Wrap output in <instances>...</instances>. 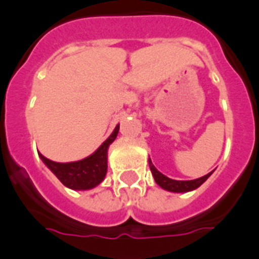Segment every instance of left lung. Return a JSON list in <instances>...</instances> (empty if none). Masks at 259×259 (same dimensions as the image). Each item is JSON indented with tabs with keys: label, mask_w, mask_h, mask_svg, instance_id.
Masks as SVG:
<instances>
[{
	"label": "left lung",
	"mask_w": 259,
	"mask_h": 259,
	"mask_svg": "<svg viewBox=\"0 0 259 259\" xmlns=\"http://www.w3.org/2000/svg\"><path fill=\"white\" fill-rule=\"evenodd\" d=\"M150 163V169L152 172V176L155 177V181L159 186H161L165 190H169V192H175V193H185V192H190V190H194L197 189L198 186H201L202 184L206 181V180L210 177V175L212 172L207 173L206 176L201 177V179L197 180H192V181H177V180H172L169 177L164 176L163 173H160L156 168L152 165L151 160L148 161Z\"/></svg>",
	"instance_id": "1"
}]
</instances>
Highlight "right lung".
Segmentation results:
<instances>
[{"mask_svg":"<svg viewBox=\"0 0 259 259\" xmlns=\"http://www.w3.org/2000/svg\"><path fill=\"white\" fill-rule=\"evenodd\" d=\"M120 126L117 125L111 137L96 150L91 156L74 163H56L47 157H40L46 163L47 167L55 173L57 179L67 188L74 190H87L95 188L102 183L107 173V151L108 147L116 139Z\"/></svg>","mask_w":259,"mask_h":259,"instance_id":"obj_1","label":"right lung"}]
</instances>
